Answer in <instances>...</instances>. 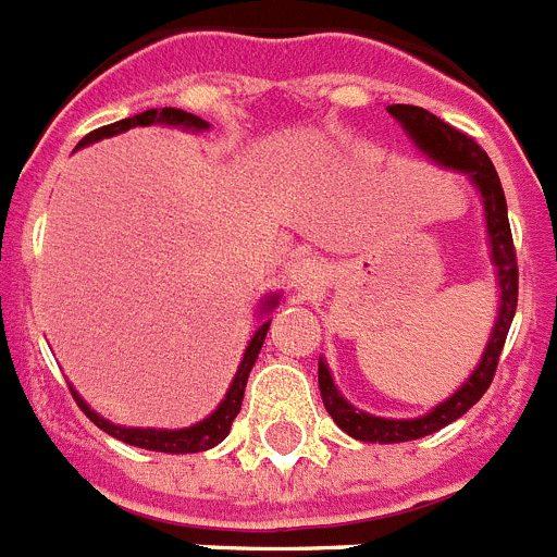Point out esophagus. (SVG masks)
Segmentation results:
<instances>
[{
    "label": "esophagus",
    "instance_id": "1",
    "mask_svg": "<svg viewBox=\"0 0 557 557\" xmlns=\"http://www.w3.org/2000/svg\"><path fill=\"white\" fill-rule=\"evenodd\" d=\"M326 272L315 258H296L288 267V285L294 290H299L302 296H310L319 290V285L324 283Z\"/></svg>",
    "mask_w": 557,
    "mask_h": 557
}]
</instances>
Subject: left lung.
I'll return each mask as SVG.
<instances>
[{
	"mask_svg": "<svg viewBox=\"0 0 557 557\" xmlns=\"http://www.w3.org/2000/svg\"><path fill=\"white\" fill-rule=\"evenodd\" d=\"M387 112L396 117L404 126V132L412 137V143L423 150L429 159L436 164H443L448 170H459V173L470 175L472 186L478 189L483 202V216H486V233H490L492 247V263L497 269V285H500V308H497V321L492 326L490 343L483 349L481 362L475 371L470 373L465 384L456 389L454 396L445 398L443 404H436L431 412L420 414L412 420H389L368 414L362 409L351 407L346 398L337 393L332 373L324 360H319V389L324 398L326 412L332 414L337 425L355 440L362 443H409V440H420L425 434L445 429L448 423L459 420L472 404L481 401V396L490 389L492 379H495L497 360H500L503 343L508 337V326H511L513 313H517V294H519V272H517V252H513L511 225H508V208L506 195H503L500 178H497L495 164L490 156L483 153L481 145L472 137L461 134L459 128L448 126L440 121L429 109L412 107V103H393Z\"/></svg>",
	"mask_w": 557,
	"mask_h": 557,
	"instance_id": "obj_1",
	"label": "left lung"
}]
</instances>
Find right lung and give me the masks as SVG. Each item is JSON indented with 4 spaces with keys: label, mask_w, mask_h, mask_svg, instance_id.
I'll list each match as a JSON object with an SVG mask.
<instances>
[{
    "label": "right lung",
    "mask_w": 557,
    "mask_h": 557,
    "mask_svg": "<svg viewBox=\"0 0 557 557\" xmlns=\"http://www.w3.org/2000/svg\"><path fill=\"white\" fill-rule=\"evenodd\" d=\"M153 123L184 128V132H208V123L202 121V117H197V114L184 112V109L164 107V109H148V112H139V114H134V117H126V121H117V123H109V126L96 128V132L87 134V137L82 139L76 148H85V145L98 143V139H103V137L123 134L134 126H153ZM277 302H280L277 294L267 296V299L261 302V315H267L269 310L277 308ZM269 324H272V321H263V324L255 330L252 341H249L247 349H244L242 366H238L236 376H233L231 387H227V393H225V398H222L220 407L208 414L206 420L189 425V429L170 431V429H128V425H114V423H109V420H103L96 409L87 407L85 398H82L74 387H71V396L76 398V404H79L82 412H85L87 418L98 425V429L107 431V434L114 436V440H121V443L137 445V448H145V450H159V454H200V450H208V448H214V445H220L222 440L227 436V431H231L233 420H236L238 409H242L244 387H247L249 371H252L255 360H258V355H261L263 341H267Z\"/></svg>",
    "instance_id": "obj_1"
}]
</instances>
